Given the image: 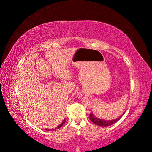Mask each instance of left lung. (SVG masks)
Returning a JSON list of instances; mask_svg holds the SVG:
<instances>
[{"label": "left lung", "instance_id": "1", "mask_svg": "<svg viewBox=\"0 0 152 152\" xmlns=\"http://www.w3.org/2000/svg\"><path fill=\"white\" fill-rule=\"evenodd\" d=\"M124 114H125V112L124 113ZM122 115L120 116L119 118H116V119H110V120H105V119L98 118L96 115L93 114V113H91V114H89V119H90V120H91L93 123V124L96 125H99V126H100V127H108V126L114 124L115 123L117 122L119 119L122 117Z\"/></svg>", "mask_w": 152, "mask_h": 152}]
</instances>
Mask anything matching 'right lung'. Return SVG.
I'll list each match as a JSON object with an SVG mask.
<instances>
[{
  "instance_id": "obj_1",
  "label": "right lung",
  "mask_w": 152,
  "mask_h": 152,
  "mask_svg": "<svg viewBox=\"0 0 152 152\" xmlns=\"http://www.w3.org/2000/svg\"><path fill=\"white\" fill-rule=\"evenodd\" d=\"M65 121H66V119H64V120L62 121V123H61V124L57 126V127H56L55 128H52V129H45L46 131H54V130H56V129H59L61 127H62V126L63 125V124H64V123H65Z\"/></svg>"
}]
</instances>
